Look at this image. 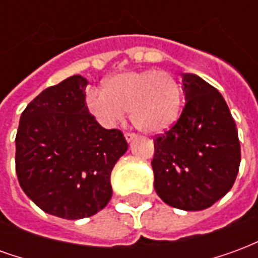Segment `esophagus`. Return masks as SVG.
Here are the masks:
<instances>
[{
  "mask_svg": "<svg viewBox=\"0 0 258 258\" xmlns=\"http://www.w3.org/2000/svg\"><path fill=\"white\" fill-rule=\"evenodd\" d=\"M124 138H125V141H127V142H131V141L137 138V135L133 134V133H125V134H124Z\"/></svg>",
  "mask_w": 258,
  "mask_h": 258,
  "instance_id": "esophagus-1",
  "label": "esophagus"
}]
</instances>
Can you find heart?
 <instances>
[{"label": "heart", "mask_w": 258, "mask_h": 258, "mask_svg": "<svg viewBox=\"0 0 258 258\" xmlns=\"http://www.w3.org/2000/svg\"><path fill=\"white\" fill-rule=\"evenodd\" d=\"M85 105L105 128H114L128 110L131 123L140 131L159 134L178 118L182 90L166 70H125L109 77L103 90L87 91Z\"/></svg>", "instance_id": "heart-1"}]
</instances>
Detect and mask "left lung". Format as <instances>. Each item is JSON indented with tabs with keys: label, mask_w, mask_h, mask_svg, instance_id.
<instances>
[{
	"label": "left lung",
	"mask_w": 258,
	"mask_h": 258,
	"mask_svg": "<svg viewBox=\"0 0 258 258\" xmlns=\"http://www.w3.org/2000/svg\"><path fill=\"white\" fill-rule=\"evenodd\" d=\"M182 87L186 103L178 121L155 140L153 184L168 206L199 211L232 188L240 145L221 94L196 74H182Z\"/></svg>",
	"instance_id": "8db88e82"
}]
</instances>
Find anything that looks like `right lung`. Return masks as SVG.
<instances>
[{
	"mask_svg": "<svg viewBox=\"0 0 258 258\" xmlns=\"http://www.w3.org/2000/svg\"><path fill=\"white\" fill-rule=\"evenodd\" d=\"M88 80L76 74L44 90L26 106L16 134L22 189L48 214L80 220L112 198L110 174L128 144L88 112Z\"/></svg>",
	"mask_w": 258,
	"mask_h": 258,
	"instance_id": "add662e5",
	"label": "right lung"
}]
</instances>
